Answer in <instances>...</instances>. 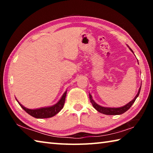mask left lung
Returning a JSON list of instances; mask_svg holds the SVG:
<instances>
[{
  "instance_id": "obj_1",
  "label": "left lung",
  "mask_w": 153,
  "mask_h": 153,
  "mask_svg": "<svg viewBox=\"0 0 153 153\" xmlns=\"http://www.w3.org/2000/svg\"><path fill=\"white\" fill-rule=\"evenodd\" d=\"M129 47V46H128ZM129 50H130L132 53H134L133 51L129 47ZM141 85H142V82H141ZM140 89H141V86L140 87V88L138 90V92L137 93V94L136 95V97H134V99L130 101L129 102H128V104H126V105L123 106L121 107H117V108H111V107H102L99 105L97 104L94 102V100L92 99V95L89 94V97H90V102H91L92 105L93 106L96 110L98 111L99 113H101L102 114H105V115H121V114H123V113H125L126 111H128L129 108L131 107V105L134 104V102H135L136 99L137 98V97H138V95L140 94Z\"/></svg>"
}]
</instances>
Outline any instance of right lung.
Here are the masks:
<instances>
[{
  "mask_svg": "<svg viewBox=\"0 0 153 153\" xmlns=\"http://www.w3.org/2000/svg\"><path fill=\"white\" fill-rule=\"evenodd\" d=\"M67 94V90L64 92V94L62 96L61 99L56 103L55 105L50 107H42L39 108H35V109H30L20 104L19 101L17 100V101L19 103V105L22 107L25 112L27 113L32 117L38 119H43V118H49L55 116L56 114H57L62 108H63L65 104V97Z\"/></svg>",
  "mask_w": 153,
  "mask_h": 153,
  "instance_id": "add662e5",
  "label": "right lung"
}]
</instances>
